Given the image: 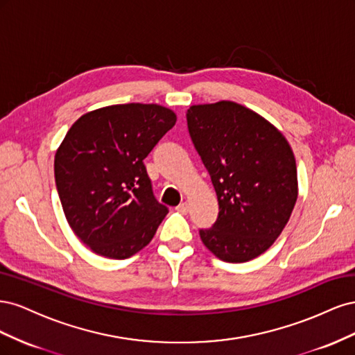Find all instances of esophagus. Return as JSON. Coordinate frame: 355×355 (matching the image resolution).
Segmentation results:
<instances>
[{"label":"esophagus","mask_w":355,"mask_h":355,"mask_svg":"<svg viewBox=\"0 0 355 355\" xmlns=\"http://www.w3.org/2000/svg\"><path fill=\"white\" fill-rule=\"evenodd\" d=\"M176 210H178V211H180V213H184V214H185V213H188V210H189V204H188L187 201H184V202H180V204H179V206L176 207Z\"/></svg>","instance_id":"1"}]
</instances>
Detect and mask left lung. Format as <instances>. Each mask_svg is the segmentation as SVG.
I'll list each match as a JSON object with an SVG mask.
<instances>
[{"mask_svg": "<svg viewBox=\"0 0 355 355\" xmlns=\"http://www.w3.org/2000/svg\"><path fill=\"white\" fill-rule=\"evenodd\" d=\"M192 142L211 178L218 220L200 237L230 263L252 261L280 237L297 200L292 148L275 125L231 101L192 105Z\"/></svg>", "mask_w": 355, "mask_h": 355, "instance_id": "8db88e82", "label": "left lung"}]
</instances>
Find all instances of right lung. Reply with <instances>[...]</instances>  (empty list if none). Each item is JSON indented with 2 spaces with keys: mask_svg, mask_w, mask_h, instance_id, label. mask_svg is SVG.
<instances>
[{
  "mask_svg": "<svg viewBox=\"0 0 355 355\" xmlns=\"http://www.w3.org/2000/svg\"><path fill=\"white\" fill-rule=\"evenodd\" d=\"M176 114L157 103L111 105L81 115L55 155V179L69 227L90 250L127 259L149 244L168 209L144 159Z\"/></svg>",
  "mask_w": 355,
  "mask_h": 355,
  "instance_id": "add662e5",
  "label": "right lung"
}]
</instances>
